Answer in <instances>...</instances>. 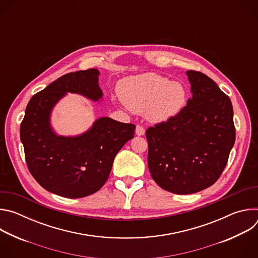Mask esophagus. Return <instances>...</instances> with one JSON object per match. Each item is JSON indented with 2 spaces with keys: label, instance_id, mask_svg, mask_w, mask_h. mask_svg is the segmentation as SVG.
<instances>
[{
  "label": "esophagus",
  "instance_id": "34e87169",
  "mask_svg": "<svg viewBox=\"0 0 258 258\" xmlns=\"http://www.w3.org/2000/svg\"><path fill=\"white\" fill-rule=\"evenodd\" d=\"M136 134H137V136H143V135H145V128H144L142 125L138 124V125L136 126Z\"/></svg>",
  "mask_w": 258,
  "mask_h": 258
}]
</instances>
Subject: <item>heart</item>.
I'll return each instance as SVG.
<instances>
[{"instance_id":"obj_1","label":"heart","mask_w":258,"mask_h":258,"mask_svg":"<svg viewBox=\"0 0 258 258\" xmlns=\"http://www.w3.org/2000/svg\"><path fill=\"white\" fill-rule=\"evenodd\" d=\"M120 97L131 111L145 113L150 121L161 122L181 111L187 92L179 82H170L157 73H145L125 81Z\"/></svg>"}]
</instances>
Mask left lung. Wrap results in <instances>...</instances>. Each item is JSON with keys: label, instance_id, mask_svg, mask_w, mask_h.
Segmentation results:
<instances>
[{"label": "left lung", "instance_id": "1", "mask_svg": "<svg viewBox=\"0 0 258 258\" xmlns=\"http://www.w3.org/2000/svg\"><path fill=\"white\" fill-rule=\"evenodd\" d=\"M192 98L174 117L150 126L148 167L165 191L186 195L218 179L235 144L230 98L204 73L188 70Z\"/></svg>", "mask_w": 258, "mask_h": 258}]
</instances>
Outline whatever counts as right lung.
Returning <instances> with one entry per match:
<instances>
[{
	"instance_id": "obj_1",
	"label": "right lung",
	"mask_w": 258,
	"mask_h": 258,
	"mask_svg": "<svg viewBox=\"0 0 258 258\" xmlns=\"http://www.w3.org/2000/svg\"><path fill=\"white\" fill-rule=\"evenodd\" d=\"M96 68L70 72L32 96L20 124L27 167L47 191L66 198H83L99 191L122 146L134 138L136 125L109 117L97 119L78 137L57 136L50 123L56 103L76 93L93 101L102 98Z\"/></svg>"
}]
</instances>
